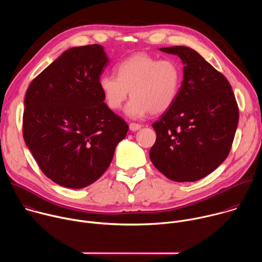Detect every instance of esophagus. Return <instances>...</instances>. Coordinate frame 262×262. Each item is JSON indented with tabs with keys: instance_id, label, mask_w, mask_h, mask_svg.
Segmentation results:
<instances>
[{
	"instance_id": "34e87169",
	"label": "esophagus",
	"mask_w": 262,
	"mask_h": 262,
	"mask_svg": "<svg viewBox=\"0 0 262 262\" xmlns=\"http://www.w3.org/2000/svg\"><path fill=\"white\" fill-rule=\"evenodd\" d=\"M141 127H142V125H141V124H139V123H135V122L129 123V129H130V130H133V132L139 130Z\"/></svg>"
}]
</instances>
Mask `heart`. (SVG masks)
Wrapping results in <instances>:
<instances>
[{
  "mask_svg": "<svg viewBox=\"0 0 262 262\" xmlns=\"http://www.w3.org/2000/svg\"><path fill=\"white\" fill-rule=\"evenodd\" d=\"M116 76L103 74L98 80L104 101L112 110H119L128 96L125 113L140 118L148 112L160 114L175 101L181 80L178 65L168 59L158 60L145 53L136 54L117 64Z\"/></svg>",
  "mask_w": 262,
  "mask_h": 262,
  "instance_id": "b5f03b06",
  "label": "heart"
}]
</instances>
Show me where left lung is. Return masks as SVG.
<instances>
[{"mask_svg":"<svg viewBox=\"0 0 262 262\" xmlns=\"http://www.w3.org/2000/svg\"><path fill=\"white\" fill-rule=\"evenodd\" d=\"M183 63V81L173 104L152 124L157 140L149 157L167 178L199 180L228 157L238 123L231 85L196 51L162 48Z\"/></svg>","mask_w":262,"mask_h":262,"instance_id":"obj_1","label":"left lung"}]
</instances>
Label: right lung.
Segmentation results:
<instances>
[{
	"mask_svg": "<svg viewBox=\"0 0 262 262\" xmlns=\"http://www.w3.org/2000/svg\"><path fill=\"white\" fill-rule=\"evenodd\" d=\"M108 62L99 45L71 48L27 90L24 140L43 174L64 188L96 181L127 134L128 125L104 103L98 86Z\"/></svg>",
	"mask_w": 262,
	"mask_h": 262,
	"instance_id": "add662e5",
	"label": "right lung"
}]
</instances>
